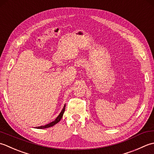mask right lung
Masks as SVG:
<instances>
[{
	"label": "right lung",
	"mask_w": 154,
	"mask_h": 154,
	"mask_svg": "<svg viewBox=\"0 0 154 154\" xmlns=\"http://www.w3.org/2000/svg\"><path fill=\"white\" fill-rule=\"evenodd\" d=\"M65 107H66V105H64L63 109H62V112H60V114H59L58 116L56 118V120L54 121L51 122V123H50L48 124H46L45 125H42V126H38V127H36V128H37V129H44V128H50V127H52L53 126V125H54L55 124H56L57 123H58V122H60V120H61L62 116H63V114H64V112L65 111Z\"/></svg>",
	"instance_id": "1"
}]
</instances>
